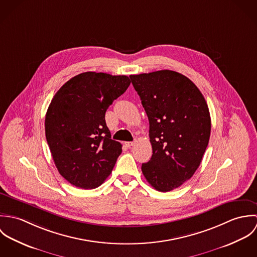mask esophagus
<instances>
[{"instance_id": "obj_1", "label": "esophagus", "mask_w": 257, "mask_h": 257, "mask_svg": "<svg viewBox=\"0 0 257 257\" xmlns=\"http://www.w3.org/2000/svg\"><path fill=\"white\" fill-rule=\"evenodd\" d=\"M124 145H125L126 147H131L135 145V143H134V142H127V143H124Z\"/></svg>"}]
</instances>
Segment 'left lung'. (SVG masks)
Here are the masks:
<instances>
[{"instance_id":"obj_1","label":"left lung","mask_w":257,"mask_h":257,"mask_svg":"<svg viewBox=\"0 0 257 257\" xmlns=\"http://www.w3.org/2000/svg\"><path fill=\"white\" fill-rule=\"evenodd\" d=\"M149 120L152 156L142 170L154 189L168 192L200 166L211 135L207 102L186 76L171 70L130 76Z\"/></svg>"}]
</instances>
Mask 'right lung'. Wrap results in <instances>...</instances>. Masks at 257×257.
I'll use <instances>...</instances> for the list:
<instances>
[{"mask_svg": "<svg viewBox=\"0 0 257 257\" xmlns=\"http://www.w3.org/2000/svg\"><path fill=\"white\" fill-rule=\"evenodd\" d=\"M125 75L84 72L54 95L45 115V137L60 175L82 189H95L109 177L121 153L110 139L105 113L128 88Z\"/></svg>", "mask_w": 257, "mask_h": 257, "instance_id": "right-lung-1", "label": "right lung"}]
</instances>
